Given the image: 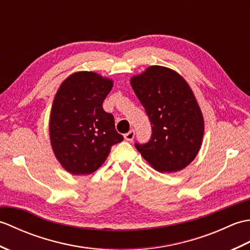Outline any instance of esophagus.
<instances>
[{"mask_svg": "<svg viewBox=\"0 0 250 250\" xmlns=\"http://www.w3.org/2000/svg\"><path fill=\"white\" fill-rule=\"evenodd\" d=\"M134 135H135L134 130H131L130 132H128V133L125 134V140L128 141V142H132L134 139Z\"/></svg>", "mask_w": 250, "mask_h": 250, "instance_id": "esophagus-1", "label": "esophagus"}]
</instances>
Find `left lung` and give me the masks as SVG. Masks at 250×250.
I'll list each match as a JSON object with an SVG mask.
<instances>
[{
  "label": "left lung",
  "instance_id": "1",
  "mask_svg": "<svg viewBox=\"0 0 250 250\" xmlns=\"http://www.w3.org/2000/svg\"><path fill=\"white\" fill-rule=\"evenodd\" d=\"M131 86L149 117L152 135L136 149L158 172L182 171L194 160L204 135V118L188 83L176 71L151 65L131 77Z\"/></svg>",
  "mask_w": 250,
  "mask_h": 250
}]
</instances>
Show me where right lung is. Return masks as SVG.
I'll return each mask as SVG.
<instances>
[{
  "label": "right lung",
  "mask_w": 250,
  "mask_h": 250,
  "mask_svg": "<svg viewBox=\"0 0 250 250\" xmlns=\"http://www.w3.org/2000/svg\"><path fill=\"white\" fill-rule=\"evenodd\" d=\"M113 79L95 72L71 74L60 84L51 105L49 139L56 159L72 175H89L102 166L110 148L124 136L103 102Z\"/></svg>",
  "instance_id": "obj_1"
}]
</instances>
